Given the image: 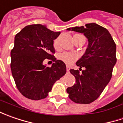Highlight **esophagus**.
<instances>
[{
  "instance_id": "esophagus-1",
  "label": "esophagus",
  "mask_w": 123,
  "mask_h": 123,
  "mask_svg": "<svg viewBox=\"0 0 123 123\" xmlns=\"http://www.w3.org/2000/svg\"><path fill=\"white\" fill-rule=\"evenodd\" d=\"M66 70H67V72H69V70H70V67L69 66L66 67Z\"/></svg>"
}]
</instances>
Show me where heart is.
I'll list each match as a JSON object with an SVG mask.
<instances>
[{
  "mask_svg": "<svg viewBox=\"0 0 123 123\" xmlns=\"http://www.w3.org/2000/svg\"><path fill=\"white\" fill-rule=\"evenodd\" d=\"M58 46H59V40L58 39H55L53 42V47L56 50L58 49ZM57 58L67 65H71L72 64H73L75 61H77V57L76 55L73 54V53L64 52V53H59L57 56Z\"/></svg>",
  "mask_w": 123,
  "mask_h": 123,
  "instance_id": "1",
  "label": "heart"
}]
</instances>
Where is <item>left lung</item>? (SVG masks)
<instances>
[{"instance_id": "8db88e82", "label": "left lung", "mask_w": 123, "mask_h": 123, "mask_svg": "<svg viewBox=\"0 0 123 123\" xmlns=\"http://www.w3.org/2000/svg\"><path fill=\"white\" fill-rule=\"evenodd\" d=\"M68 31L83 33L88 40L85 54L76 63L79 70L70 69L76 83L66 89L70 100L80 104L91 103L99 97L110 82L112 71L116 63V44L105 28L95 23L84 26L67 29Z\"/></svg>"}]
</instances>
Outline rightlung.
I'll return each mask as SVG.
<instances>
[{"instance_id":"1","label":"right lung","mask_w":123,"mask_h":123,"mask_svg":"<svg viewBox=\"0 0 123 123\" xmlns=\"http://www.w3.org/2000/svg\"><path fill=\"white\" fill-rule=\"evenodd\" d=\"M59 34L38 24L25 26L15 36L11 50L12 76L19 92L27 98H46L66 73L65 64L54 56L53 40ZM46 59L54 62L51 67L43 64Z\"/></svg>"}]
</instances>
